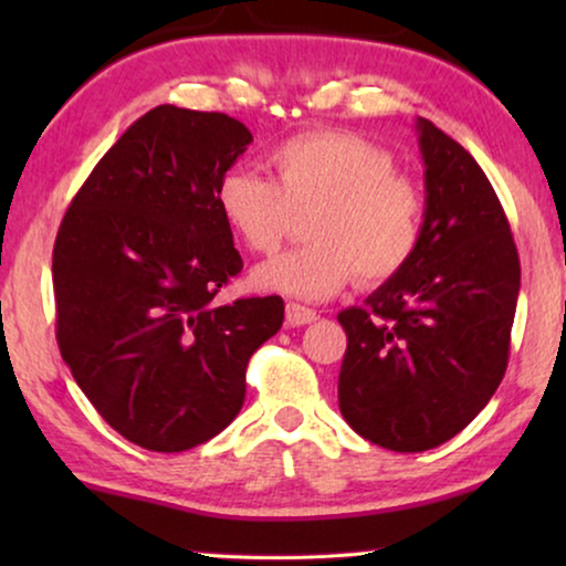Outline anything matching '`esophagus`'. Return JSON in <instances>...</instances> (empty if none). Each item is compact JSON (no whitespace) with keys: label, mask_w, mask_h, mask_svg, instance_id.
Returning a JSON list of instances; mask_svg holds the SVG:
<instances>
[{"label":"esophagus","mask_w":566,"mask_h":566,"mask_svg":"<svg viewBox=\"0 0 566 566\" xmlns=\"http://www.w3.org/2000/svg\"><path fill=\"white\" fill-rule=\"evenodd\" d=\"M285 322H289L291 327H304V324L316 322V312L301 304H285Z\"/></svg>","instance_id":"esophagus-1"}]
</instances>
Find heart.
<instances>
[{
    "instance_id": "heart-1",
    "label": "heart",
    "mask_w": 566,
    "mask_h": 566,
    "mask_svg": "<svg viewBox=\"0 0 566 566\" xmlns=\"http://www.w3.org/2000/svg\"><path fill=\"white\" fill-rule=\"evenodd\" d=\"M273 180L229 169L216 188L221 219L250 252H273L291 213H306L312 244L262 262L260 291L324 301L360 277L378 285L415 258L424 231L420 185L397 172L384 146L343 130H314L268 154Z\"/></svg>"
}]
</instances>
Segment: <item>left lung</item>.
Returning <instances> with one entry per match:
<instances>
[{
  "label": "left lung",
  "instance_id": "obj_1",
  "mask_svg": "<svg viewBox=\"0 0 566 566\" xmlns=\"http://www.w3.org/2000/svg\"><path fill=\"white\" fill-rule=\"evenodd\" d=\"M424 231L409 265L337 314L339 412L370 443L430 451L467 428L505 376L521 260L476 159L417 118Z\"/></svg>",
  "mask_w": 566,
  "mask_h": 566
}]
</instances>
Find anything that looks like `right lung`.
<instances>
[{"instance_id":"add662e5","label":"right lung","mask_w":566,"mask_h":566,"mask_svg":"<svg viewBox=\"0 0 566 566\" xmlns=\"http://www.w3.org/2000/svg\"><path fill=\"white\" fill-rule=\"evenodd\" d=\"M252 144L223 113L159 105L97 161L61 221L53 293L61 358L99 417L159 453L196 448L244 405L247 363L283 298H213L242 258L216 206Z\"/></svg>"}]
</instances>
